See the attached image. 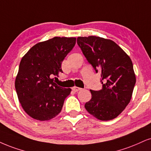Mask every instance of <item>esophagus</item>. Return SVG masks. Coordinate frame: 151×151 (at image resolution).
Masks as SVG:
<instances>
[{
  "label": "esophagus",
  "instance_id": "esophagus-1",
  "mask_svg": "<svg viewBox=\"0 0 151 151\" xmlns=\"http://www.w3.org/2000/svg\"><path fill=\"white\" fill-rule=\"evenodd\" d=\"M72 90H73V91H74V92H78V91H80V90H81L82 88H81V87H78L75 86V87H73Z\"/></svg>",
  "mask_w": 151,
  "mask_h": 151
}]
</instances>
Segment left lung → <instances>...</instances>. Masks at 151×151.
<instances>
[{
	"label": "left lung",
	"instance_id": "8db88e82",
	"mask_svg": "<svg viewBox=\"0 0 151 151\" xmlns=\"http://www.w3.org/2000/svg\"><path fill=\"white\" fill-rule=\"evenodd\" d=\"M77 42L96 72L101 71L103 84L101 90H90L92 99L85 104V109L98 120H113L124 111L132 99L136 83L132 61L110 39L78 37Z\"/></svg>",
	"mask_w": 151,
	"mask_h": 151
}]
</instances>
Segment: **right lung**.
<instances>
[{"instance_id": "obj_1", "label": "right lung", "mask_w": 151, "mask_h": 151, "mask_svg": "<svg viewBox=\"0 0 151 151\" xmlns=\"http://www.w3.org/2000/svg\"><path fill=\"white\" fill-rule=\"evenodd\" d=\"M76 42L73 37H55L33 45L22 57L14 85L24 111L35 120H49L61 112L71 89L58 86L52 78L62 72L61 63Z\"/></svg>"}]
</instances>
